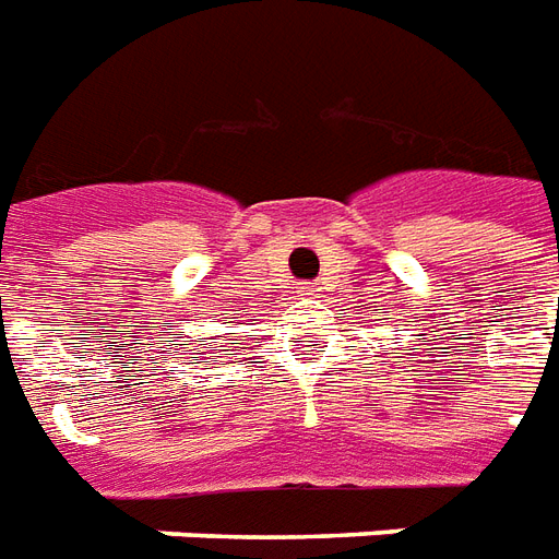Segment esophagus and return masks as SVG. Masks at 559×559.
I'll return each mask as SVG.
<instances>
[{
  "mask_svg": "<svg viewBox=\"0 0 559 559\" xmlns=\"http://www.w3.org/2000/svg\"><path fill=\"white\" fill-rule=\"evenodd\" d=\"M296 293H301V296H308V299H311V296H317V293H320V287H317L313 281H305V284H299V290Z\"/></svg>",
  "mask_w": 559,
  "mask_h": 559,
  "instance_id": "1",
  "label": "esophagus"
}]
</instances>
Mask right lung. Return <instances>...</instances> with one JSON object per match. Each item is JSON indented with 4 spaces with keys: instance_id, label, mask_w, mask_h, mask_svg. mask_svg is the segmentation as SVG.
Masks as SVG:
<instances>
[{
    "instance_id": "add662e5",
    "label": "right lung",
    "mask_w": 559,
    "mask_h": 559,
    "mask_svg": "<svg viewBox=\"0 0 559 559\" xmlns=\"http://www.w3.org/2000/svg\"><path fill=\"white\" fill-rule=\"evenodd\" d=\"M198 355H201V353H198Z\"/></svg>"
}]
</instances>
